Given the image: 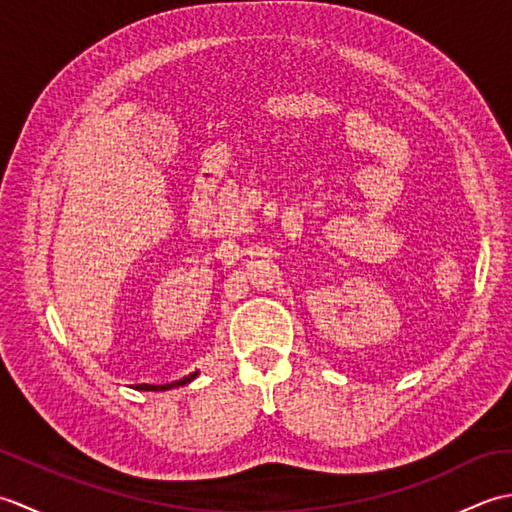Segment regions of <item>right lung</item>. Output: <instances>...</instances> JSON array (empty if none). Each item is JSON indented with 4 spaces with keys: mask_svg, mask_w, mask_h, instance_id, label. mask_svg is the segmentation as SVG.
<instances>
[{
    "mask_svg": "<svg viewBox=\"0 0 512 512\" xmlns=\"http://www.w3.org/2000/svg\"><path fill=\"white\" fill-rule=\"evenodd\" d=\"M198 376V372H193V374H189L187 378H182V380H173V383H167V385H136V389H145V391H167V389H173V387H180V385H187V383H191V380Z\"/></svg>",
    "mask_w": 512,
    "mask_h": 512,
    "instance_id": "obj_1",
    "label": "right lung"
}]
</instances>
